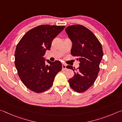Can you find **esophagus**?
<instances>
[{"label":"esophagus","mask_w":122,"mask_h":122,"mask_svg":"<svg viewBox=\"0 0 122 122\" xmlns=\"http://www.w3.org/2000/svg\"><path fill=\"white\" fill-rule=\"evenodd\" d=\"M62 69L64 70H66V65L64 64H62Z\"/></svg>","instance_id":"1"}]
</instances>
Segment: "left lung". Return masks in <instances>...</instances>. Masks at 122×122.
Listing matches in <instances>:
<instances>
[{
	"mask_svg": "<svg viewBox=\"0 0 122 122\" xmlns=\"http://www.w3.org/2000/svg\"><path fill=\"white\" fill-rule=\"evenodd\" d=\"M65 31L72 42L71 54L80 61V66L76 70L70 65L66 66L74 72L69 82L74 91L83 93L92 86L97 77L103 56L102 46L94 34L84 25H70Z\"/></svg>",
	"mask_w": 122,
	"mask_h": 122,
	"instance_id": "left-lung-1",
	"label": "left lung"
}]
</instances>
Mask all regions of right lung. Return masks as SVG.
Masks as SVG:
<instances>
[{
    "instance_id": "obj_1",
    "label": "right lung",
    "mask_w": 122,
    "mask_h": 122,
    "mask_svg": "<svg viewBox=\"0 0 122 122\" xmlns=\"http://www.w3.org/2000/svg\"><path fill=\"white\" fill-rule=\"evenodd\" d=\"M65 25H38L27 31L17 44L15 65L21 81L31 91L44 92L52 86L56 74L61 70V61L45 63L43 56L50 50L53 40Z\"/></svg>"
}]
</instances>
